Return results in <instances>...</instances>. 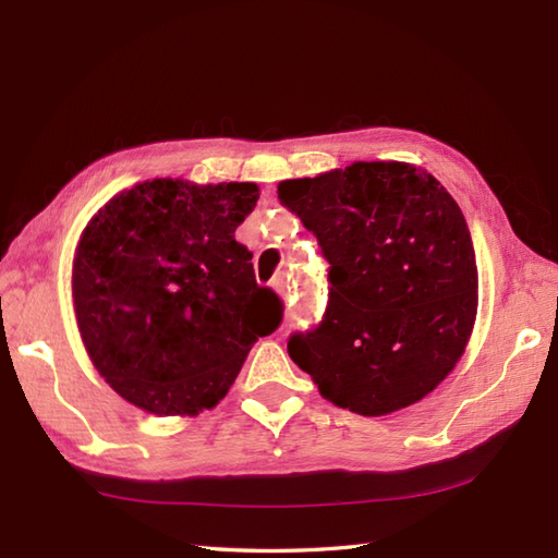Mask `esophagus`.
Instances as JSON below:
<instances>
[{"label": "esophagus", "mask_w": 558, "mask_h": 558, "mask_svg": "<svg viewBox=\"0 0 558 558\" xmlns=\"http://www.w3.org/2000/svg\"><path fill=\"white\" fill-rule=\"evenodd\" d=\"M272 290H276L282 300H288L290 298V280L286 278V272H280V276H276L272 278Z\"/></svg>", "instance_id": "obj_1"}]
</instances>
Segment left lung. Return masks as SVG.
Here are the masks:
<instances>
[{
    "label": "left lung",
    "mask_w": 558,
    "mask_h": 558,
    "mask_svg": "<svg viewBox=\"0 0 558 558\" xmlns=\"http://www.w3.org/2000/svg\"><path fill=\"white\" fill-rule=\"evenodd\" d=\"M278 198L330 264L326 318L290 338L292 362L326 400L364 417L429 396L477 318V258L456 198L398 160L286 180Z\"/></svg>",
    "instance_id": "obj_1"
}]
</instances>
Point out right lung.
Listing matches in <instances>:
<instances>
[{
    "mask_svg": "<svg viewBox=\"0 0 558 558\" xmlns=\"http://www.w3.org/2000/svg\"><path fill=\"white\" fill-rule=\"evenodd\" d=\"M254 182H138L81 232L71 298L93 366L126 402L160 417L216 408L248 350L282 318L234 240Z\"/></svg>",
    "mask_w": 558,
    "mask_h": 558,
    "instance_id": "add662e5",
    "label": "right lung"
}]
</instances>
